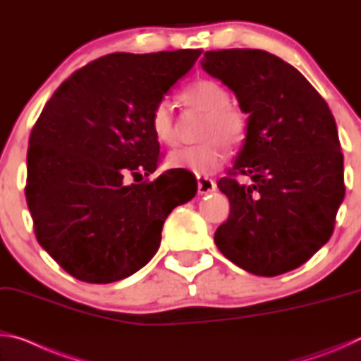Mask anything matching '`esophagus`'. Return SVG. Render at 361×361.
<instances>
[{"label":"esophagus","mask_w":361,"mask_h":361,"mask_svg":"<svg viewBox=\"0 0 361 361\" xmlns=\"http://www.w3.org/2000/svg\"><path fill=\"white\" fill-rule=\"evenodd\" d=\"M216 189V183L209 176H200L197 175V191L199 194H209Z\"/></svg>","instance_id":"obj_1"}]
</instances>
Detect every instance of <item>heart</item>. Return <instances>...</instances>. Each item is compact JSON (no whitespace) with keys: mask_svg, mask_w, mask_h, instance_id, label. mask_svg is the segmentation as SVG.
Returning a JSON list of instances; mask_svg holds the SVG:
<instances>
[{"mask_svg":"<svg viewBox=\"0 0 361 361\" xmlns=\"http://www.w3.org/2000/svg\"><path fill=\"white\" fill-rule=\"evenodd\" d=\"M186 106L207 114L200 138L205 142L176 149L169 157L172 169H188L194 173H212L228 157V145L240 143L247 132L245 116L239 108L229 105V90L215 79H199L180 95ZM149 127L154 138L164 146L176 143V126L172 106L167 100L157 102L149 114Z\"/></svg>","mask_w":361,"mask_h":361,"instance_id":"b5f03b06","label":"heart"}]
</instances>
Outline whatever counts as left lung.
Returning a JSON list of instances; mask_svg holds the SVG:
<instances>
[{
  "mask_svg": "<svg viewBox=\"0 0 361 361\" xmlns=\"http://www.w3.org/2000/svg\"><path fill=\"white\" fill-rule=\"evenodd\" d=\"M202 68L250 114L234 167L218 180L231 213L216 247L255 276L293 271L329 240L345 194L333 114L301 73L266 51H209Z\"/></svg>",
  "mask_w": 361,
  "mask_h": 361,
  "instance_id": "obj_1",
  "label": "left lung"
}]
</instances>
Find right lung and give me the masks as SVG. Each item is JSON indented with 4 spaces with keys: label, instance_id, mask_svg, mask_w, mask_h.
Returning <instances> with one entry per match:
<instances>
[{
    "label": "right lung",
    "instance_id": "add662e5",
    "mask_svg": "<svg viewBox=\"0 0 361 361\" xmlns=\"http://www.w3.org/2000/svg\"><path fill=\"white\" fill-rule=\"evenodd\" d=\"M202 49L114 52L60 84L35 122L25 195L39 245L78 280L111 283L142 269L161 245L166 218L197 183L161 161L149 127L157 102L192 68Z\"/></svg>",
    "mask_w": 361,
    "mask_h": 361
}]
</instances>
